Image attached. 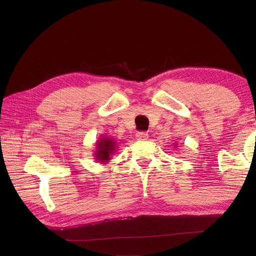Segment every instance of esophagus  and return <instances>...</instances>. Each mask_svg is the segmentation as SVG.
<instances>
[{"label":"esophagus","instance_id":"34e87169","mask_svg":"<svg viewBox=\"0 0 256 256\" xmlns=\"http://www.w3.org/2000/svg\"><path fill=\"white\" fill-rule=\"evenodd\" d=\"M136 140H147V138H148V134H147L146 132H138L136 134Z\"/></svg>","mask_w":256,"mask_h":256}]
</instances>
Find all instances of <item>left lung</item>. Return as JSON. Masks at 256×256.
<instances>
[{
	"label": "left lung",
	"mask_w": 256,
	"mask_h": 256,
	"mask_svg": "<svg viewBox=\"0 0 256 256\" xmlns=\"http://www.w3.org/2000/svg\"><path fill=\"white\" fill-rule=\"evenodd\" d=\"M175 145H176V144H175Z\"/></svg>",
	"instance_id": "left-lung-1"
}]
</instances>
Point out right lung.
Returning a JSON list of instances; mask_svg holds the SVG:
<instances>
[{"label": "right lung", "instance_id": "obj_1", "mask_svg": "<svg viewBox=\"0 0 256 256\" xmlns=\"http://www.w3.org/2000/svg\"><path fill=\"white\" fill-rule=\"evenodd\" d=\"M95 152H94V159L102 164H106L111 160V156L116 152V147H118V143H116L112 138L102 136L97 140L95 145Z\"/></svg>", "mask_w": 256, "mask_h": 256}]
</instances>
